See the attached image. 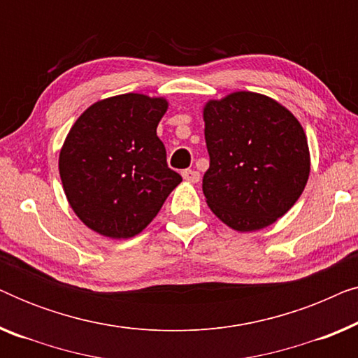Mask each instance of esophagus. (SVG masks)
Masks as SVG:
<instances>
[{
    "mask_svg": "<svg viewBox=\"0 0 358 358\" xmlns=\"http://www.w3.org/2000/svg\"><path fill=\"white\" fill-rule=\"evenodd\" d=\"M182 178H184V180H187V182H190V184H197L200 180V174L194 169H185V171H182Z\"/></svg>",
    "mask_w": 358,
    "mask_h": 358,
    "instance_id": "1",
    "label": "esophagus"
}]
</instances>
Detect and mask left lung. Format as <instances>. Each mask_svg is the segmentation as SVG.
<instances>
[{
	"instance_id": "8db88e82",
	"label": "left lung",
	"mask_w": 358,
	"mask_h": 358,
	"mask_svg": "<svg viewBox=\"0 0 358 358\" xmlns=\"http://www.w3.org/2000/svg\"><path fill=\"white\" fill-rule=\"evenodd\" d=\"M210 168L205 202L234 231L271 227L290 210L310 178V148L295 115L272 97L229 92L203 106Z\"/></svg>"
}]
</instances>
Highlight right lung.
I'll use <instances>...</instances> for the list:
<instances>
[{"label":"right lung","instance_id":"1","mask_svg":"<svg viewBox=\"0 0 358 358\" xmlns=\"http://www.w3.org/2000/svg\"><path fill=\"white\" fill-rule=\"evenodd\" d=\"M168 107L166 97L112 96L87 107L68 131L58 156L63 190L76 217L101 236H136L182 182L156 135Z\"/></svg>","mask_w":358,"mask_h":358}]
</instances>
